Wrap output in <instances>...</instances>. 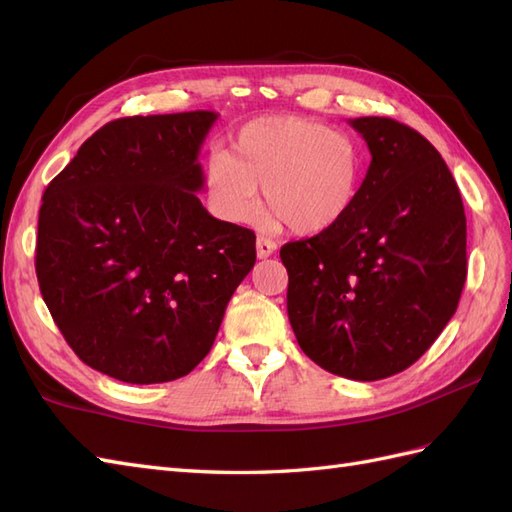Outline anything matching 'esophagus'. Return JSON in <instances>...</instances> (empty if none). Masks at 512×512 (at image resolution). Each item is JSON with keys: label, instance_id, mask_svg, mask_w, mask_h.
Returning <instances> with one entry per match:
<instances>
[{"label": "esophagus", "instance_id": "obj_1", "mask_svg": "<svg viewBox=\"0 0 512 512\" xmlns=\"http://www.w3.org/2000/svg\"><path fill=\"white\" fill-rule=\"evenodd\" d=\"M275 250H277V243L275 241H271L267 237H258V241H256V254H258V258H269L271 254H275Z\"/></svg>", "mask_w": 512, "mask_h": 512}]
</instances>
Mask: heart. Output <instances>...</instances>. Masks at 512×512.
I'll return each mask as SVG.
<instances>
[{
  "instance_id": "1",
  "label": "heart",
  "mask_w": 512,
  "mask_h": 512,
  "mask_svg": "<svg viewBox=\"0 0 512 512\" xmlns=\"http://www.w3.org/2000/svg\"><path fill=\"white\" fill-rule=\"evenodd\" d=\"M365 168L363 147L346 132L294 115L262 117L239 130L230 153H211L205 190L224 222L252 224L262 188L265 207L288 230L320 235L348 218Z\"/></svg>"
}]
</instances>
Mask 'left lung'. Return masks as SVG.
<instances>
[{"instance_id":"8db88e82","label":"left lung","mask_w":512,"mask_h":512,"mask_svg":"<svg viewBox=\"0 0 512 512\" xmlns=\"http://www.w3.org/2000/svg\"><path fill=\"white\" fill-rule=\"evenodd\" d=\"M371 153L348 218L286 243L288 318L301 350L350 380L399 374L453 318L466 284V213L446 162L389 117L350 119Z\"/></svg>"}]
</instances>
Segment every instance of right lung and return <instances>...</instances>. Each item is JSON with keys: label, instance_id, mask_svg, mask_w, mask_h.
<instances>
[{"label": "right lung", "instance_id": "1", "mask_svg": "<svg viewBox=\"0 0 512 512\" xmlns=\"http://www.w3.org/2000/svg\"><path fill=\"white\" fill-rule=\"evenodd\" d=\"M211 111L106 123L44 190L36 275L76 356L130 384L170 382L209 354L256 262L250 228L215 220L198 151Z\"/></svg>", "mask_w": 512, "mask_h": 512}]
</instances>
